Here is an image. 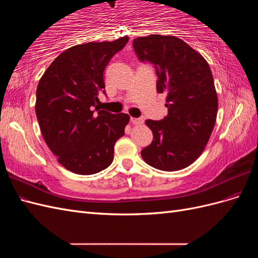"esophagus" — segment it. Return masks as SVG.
<instances>
[{"instance_id": "esophagus-1", "label": "esophagus", "mask_w": 258, "mask_h": 258, "mask_svg": "<svg viewBox=\"0 0 258 258\" xmlns=\"http://www.w3.org/2000/svg\"><path fill=\"white\" fill-rule=\"evenodd\" d=\"M130 120H131V122L134 123V124H141L144 121L143 118H136V117H131Z\"/></svg>"}]
</instances>
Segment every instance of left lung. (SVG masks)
<instances>
[{"label": "left lung", "instance_id": "obj_1", "mask_svg": "<svg viewBox=\"0 0 258 258\" xmlns=\"http://www.w3.org/2000/svg\"><path fill=\"white\" fill-rule=\"evenodd\" d=\"M139 60L152 63L157 74V92H167L168 115L147 119L153 142L143 148V160L162 171H177L196 160L212 134L217 95L206 59L175 36L153 34L137 37Z\"/></svg>", "mask_w": 258, "mask_h": 258}]
</instances>
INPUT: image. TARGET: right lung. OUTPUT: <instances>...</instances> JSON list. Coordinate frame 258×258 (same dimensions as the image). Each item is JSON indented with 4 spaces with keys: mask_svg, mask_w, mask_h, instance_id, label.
Listing matches in <instances>:
<instances>
[{
    "mask_svg": "<svg viewBox=\"0 0 258 258\" xmlns=\"http://www.w3.org/2000/svg\"><path fill=\"white\" fill-rule=\"evenodd\" d=\"M87 43L64 50L38 82L35 112L46 144L71 172L89 175L111 165L114 145L123 137L128 114L100 110L103 74L114 54L128 43Z\"/></svg>",
    "mask_w": 258,
    "mask_h": 258,
    "instance_id": "1",
    "label": "right lung"
}]
</instances>
